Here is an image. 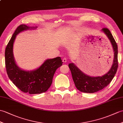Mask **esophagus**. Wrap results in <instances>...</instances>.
I'll return each mask as SVG.
<instances>
[{
  "label": "esophagus",
  "instance_id": "34e87169",
  "mask_svg": "<svg viewBox=\"0 0 123 123\" xmlns=\"http://www.w3.org/2000/svg\"><path fill=\"white\" fill-rule=\"evenodd\" d=\"M62 61L64 63H66L67 62V58H64L63 59V60H62Z\"/></svg>",
  "mask_w": 123,
  "mask_h": 123
}]
</instances>
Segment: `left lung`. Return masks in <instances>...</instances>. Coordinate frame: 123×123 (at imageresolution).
<instances>
[{"label":"left lung","instance_id":"left-lung-1","mask_svg":"<svg viewBox=\"0 0 123 123\" xmlns=\"http://www.w3.org/2000/svg\"><path fill=\"white\" fill-rule=\"evenodd\" d=\"M102 31L110 40L114 52L113 63L109 71L102 76H90L82 72L73 63L68 64L75 86L77 89L82 92L93 93L103 89L112 81L117 70V45L112 33L107 28H103Z\"/></svg>","mask_w":123,"mask_h":123}]
</instances>
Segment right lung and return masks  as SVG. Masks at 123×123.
Listing matches in <instances>:
<instances>
[{
	"instance_id": "1",
	"label": "right lung",
	"mask_w": 123,
	"mask_h": 123,
	"mask_svg": "<svg viewBox=\"0 0 123 123\" xmlns=\"http://www.w3.org/2000/svg\"><path fill=\"white\" fill-rule=\"evenodd\" d=\"M37 27L21 25L17 27L5 50V64L7 73L13 83L24 93L30 94L46 92L52 83L54 74L63 62L60 57L47 59L40 67L32 71L21 69L16 63L13 54V45L16 36L27 30L36 29Z\"/></svg>"
}]
</instances>
